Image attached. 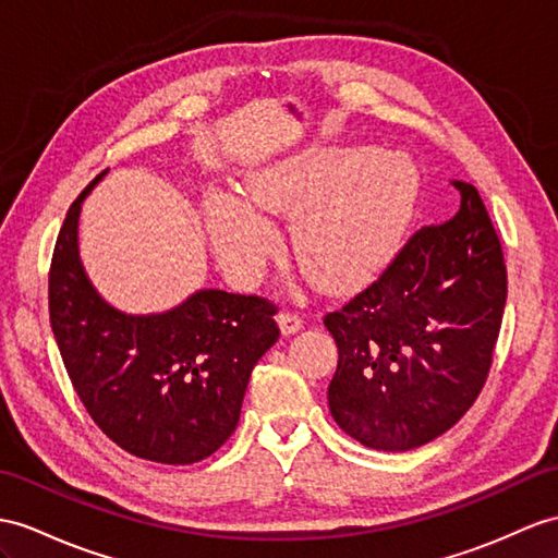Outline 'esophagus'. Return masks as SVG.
Masks as SVG:
<instances>
[{
	"label": "esophagus",
	"instance_id": "obj_1",
	"mask_svg": "<svg viewBox=\"0 0 558 558\" xmlns=\"http://www.w3.org/2000/svg\"><path fill=\"white\" fill-rule=\"evenodd\" d=\"M277 324H279V329H281L283 336H293V333L301 331L303 319L298 317L295 312H281V315L277 317Z\"/></svg>",
	"mask_w": 558,
	"mask_h": 558
}]
</instances>
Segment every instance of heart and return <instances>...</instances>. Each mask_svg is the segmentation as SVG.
<instances>
[{
  "label": "heart",
  "instance_id": "heart-1",
  "mask_svg": "<svg viewBox=\"0 0 558 558\" xmlns=\"http://www.w3.org/2000/svg\"><path fill=\"white\" fill-rule=\"evenodd\" d=\"M246 196L210 192L213 248L234 277H251L275 246L265 213L291 215L298 265L322 289L369 279L398 251L412 222L418 174L402 154L326 148L255 170Z\"/></svg>",
  "mask_w": 558,
  "mask_h": 558
}]
</instances>
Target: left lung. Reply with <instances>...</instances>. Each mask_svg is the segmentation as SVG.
Masks as SVG:
<instances>
[{
  "instance_id": "obj_1",
  "label": "left lung",
  "mask_w": 558,
  "mask_h": 558,
  "mask_svg": "<svg viewBox=\"0 0 558 558\" xmlns=\"http://www.w3.org/2000/svg\"><path fill=\"white\" fill-rule=\"evenodd\" d=\"M404 243L369 289L324 317L338 345L329 410L364 447L407 452L478 398L507 303V267L478 189Z\"/></svg>"
}]
</instances>
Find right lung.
I'll list each match as a JSON object with an SVG mask.
<instances>
[{
	"label": "right lung",
	"mask_w": 558,
	"mask_h": 558,
	"mask_svg": "<svg viewBox=\"0 0 558 558\" xmlns=\"http://www.w3.org/2000/svg\"><path fill=\"white\" fill-rule=\"evenodd\" d=\"M68 210L49 271V319L73 388L122 450L184 466L232 436L253 366L277 343L275 305L201 289L166 312L130 315L104 301L80 260V210Z\"/></svg>",
	"instance_id": "right-lung-1"
}]
</instances>
